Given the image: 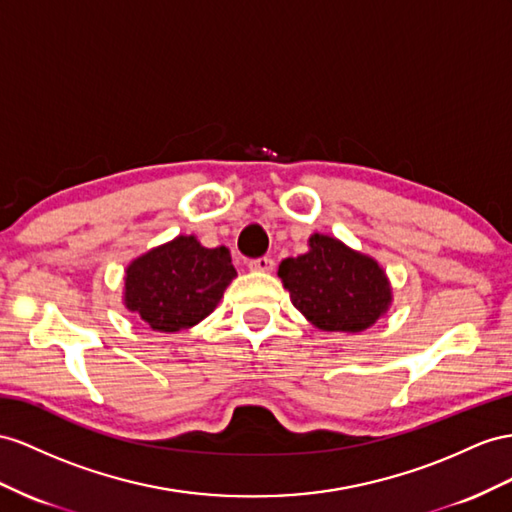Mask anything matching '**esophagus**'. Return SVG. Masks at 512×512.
<instances>
[{"label":"esophagus","instance_id":"1","mask_svg":"<svg viewBox=\"0 0 512 512\" xmlns=\"http://www.w3.org/2000/svg\"><path fill=\"white\" fill-rule=\"evenodd\" d=\"M248 268H251L253 272H270L274 268V261L270 257L251 259V261H248Z\"/></svg>","mask_w":512,"mask_h":512}]
</instances>
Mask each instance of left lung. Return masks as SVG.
<instances>
[{"label":"left lung","mask_w":512,"mask_h":512,"mask_svg":"<svg viewBox=\"0 0 512 512\" xmlns=\"http://www.w3.org/2000/svg\"><path fill=\"white\" fill-rule=\"evenodd\" d=\"M309 251L279 264L294 307L326 333H361L389 311L393 290L383 266L333 235L313 233Z\"/></svg>","instance_id":"8db88e82"}]
</instances>
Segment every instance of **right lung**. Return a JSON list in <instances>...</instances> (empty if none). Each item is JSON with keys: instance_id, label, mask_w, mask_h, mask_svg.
Segmentation results:
<instances>
[{"instance_id": "1", "label": "right lung", "mask_w": 512, "mask_h": 512, "mask_svg": "<svg viewBox=\"0 0 512 512\" xmlns=\"http://www.w3.org/2000/svg\"><path fill=\"white\" fill-rule=\"evenodd\" d=\"M235 277L229 248H205L196 235H177L125 268L123 305L151 331H186L216 309Z\"/></svg>"}]
</instances>
